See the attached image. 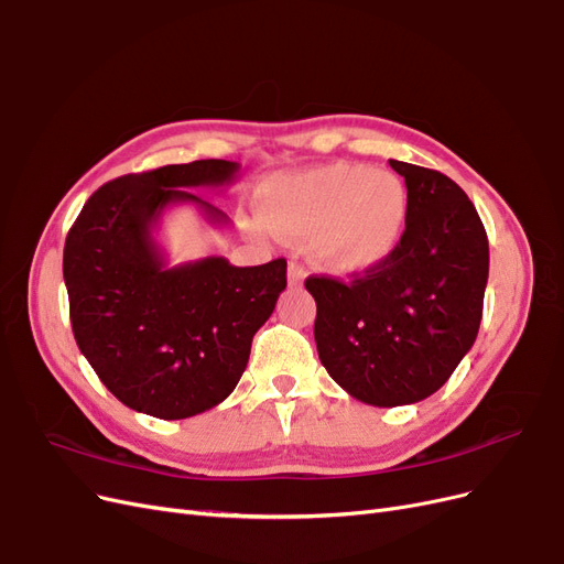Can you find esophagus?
I'll list each match as a JSON object with an SVG mask.
<instances>
[{
  "mask_svg": "<svg viewBox=\"0 0 564 564\" xmlns=\"http://www.w3.org/2000/svg\"><path fill=\"white\" fill-rule=\"evenodd\" d=\"M289 284H301L305 280V268L299 263V261H292L289 263Z\"/></svg>",
  "mask_w": 564,
  "mask_h": 564,
  "instance_id": "esophagus-1",
  "label": "esophagus"
}]
</instances>
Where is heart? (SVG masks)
<instances>
[{"instance_id":"b5f03b06","label":"heart","mask_w":564,"mask_h":564,"mask_svg":"<svg viewBox=\"0 0 564 564\" xmlns=\"http://www.w3.org/2000/svg\"><path fill=\"white\" fill-rule=\"evenodd\" d=\"M261 212L289 240H311L315 261L336 275H362L388 261L404 237L409 195L390 172L334 162L263 185Z\"/></svg>"}]
</instances>
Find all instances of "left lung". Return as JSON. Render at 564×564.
Listing matches in <instances>:
<instances>
[{
  "instance_id": "8db88e82",
  "label": "left lung",
  "mask_w": 564,
  "mask_h": 564,
  "mask_svg": "<svg viewBox=\"0 0 564 564\" xmlns=\"http://www.w3.org/2000/svg\"><path fill=\"white\" fill-rule=\"evenodd\" d=\"M390 166L409 195L400 247L350 282L305 280L319 362L373 406L414 404L447 383L475 344L489 275L487 232L468 195L435 169Z\"/></svg>"
}]
</instances>
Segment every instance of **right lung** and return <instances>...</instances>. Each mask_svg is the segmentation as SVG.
Listing matches in <instances>:
<instances>
[{"label":"right lung","mask_w":564,"mask_h":564,"mask_svg":"<svg viewBox=\"0 0 564 564\" xmlns=\"http://www.w3.org/2000/svg\"><path fill=\"white\" fill-rule=\"evenodd\" d=\"M240 164L197 160L115 178L87 199L63 249L73 334L98 379L135 412L176 421L224 402L247 369L251 338L275 311L286 261L237 268L224 256L169 268L152 230L191 202L228 216L193 187L232 183Z\"/></svg>","instance_id":"obj_1"}]
</instances>
